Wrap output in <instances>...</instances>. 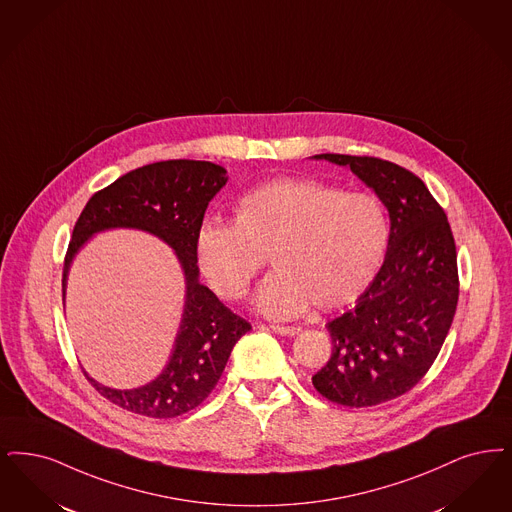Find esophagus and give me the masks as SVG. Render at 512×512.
<instances>
[{
  "mask_svg": "<svg viewBox=\"0 0 512 512\" xmlns=\"http://www.w3.org/2000/svg\"><path fill=\"white\" fill-rule=\"evenodd\" d=\"M272 331H276V333H280V335H297V333H301V328H297V326H270Z\"/></svg>",
  "mask_w": 512,
  "mask_h": 512,
  "instance_id": "obj_1",
  "label": "esophagus"
}]
</instances>
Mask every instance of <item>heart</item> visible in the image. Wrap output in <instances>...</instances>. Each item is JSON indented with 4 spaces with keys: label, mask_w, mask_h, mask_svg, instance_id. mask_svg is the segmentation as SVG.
Segmentation results:
<instances>
[{
    "label": "heart",
    "mask_w": 512,
    "mask_h": 512,
    "mask_svg": "<svg viewBox=\"0 0 512 512\" xmlns=\"http://www.w3.org/2000/svg\"><path fill=\"white\" fill-rule=\"evenodd\" d=\"M389 242V219L377 196L316 179H278L246 194L238 221H204L198 263L228 301L242 299L272 257L276 272L257 307L291 318L312 303L324 310L356 301L373 282Z\"/></svg>",
    "instance_id": "b5f03b06"
}]
</instances>
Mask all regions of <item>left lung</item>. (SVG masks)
<instances>
[{"mask_svg":"<svg viewBox=\"0 0 512 512\" xmlns=\"http://www.w3.org/2000/svg\"><path fill=\"white\" fill-rule=\"evenodd\" d=\"M348 165L389 209L385 263L354 308L326 324L331 358L312 375L329 402L371 408L413 389L434 364L459 299L448 217L425 183L373 156L318 154Z\"/></svg>","mask_w":512,"mask_h":512,"instance_id":"1","label":"left lung"}]
</instances>
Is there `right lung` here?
I'll return each mask as SVG.
<instances>
[{
	"label": "right lung",
	"instance_id": "right-lung-1",
	"mask_svg": "<svg viewBox=\"0 0 512 512\" xmlns=\"http://www.w3.org/2000/svg\"><path fill=\"white\" fill-rule=\"evenodd\" d=\"M226 184V169L198 160H167L143 165L95 192L76 221L64 257L66 274L78 249L106 228H141L175 249L186 278L183 322L164 371L133 390L108 389L87 381L108 402L131 413L171 419L200 406L219 383L228 356L251 324L225 307L198 282L196 234L211 198Z\"/></svg>",
	"mask_w": 512,
	"mask_h": 512
}]
</instances>
